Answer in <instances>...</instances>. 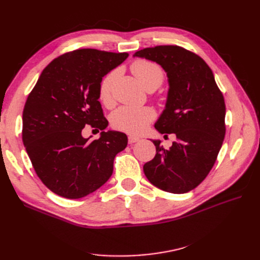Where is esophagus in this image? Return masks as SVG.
<instances>
[{
    "mask_svg": "<svg viewBox=\"0 0 260 260\" xmlns=\"http://www.w3.org/2000/svg\"><path fill=\"white\" fill-rule=\"evenodd\" d=\"M138 141H140V138H138V137H133V136H129V138H128V142H129V144H132V143H136V142H138Z\"/></svg>",
    "mask_w": 260,
    "mask_h": 260,
    "instance_id": "esophagus-1",
    "label": "esophagus"
}]
</instances>
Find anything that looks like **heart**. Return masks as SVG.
I'll return each instance as SVG.
<instances>
[{
  "instance_id": "b5f03b06",
  "label": "heart",
  "mask_w": 260,
  "mask_h": 260,
  "mask_svg": "<svg viewBox=\"0 0 260 260\" xmlns=\"http://www.w3.org/2000/svg\"><path fill=\"white\" fill-rule=\"evenodd\" d=\"M131 70L139 81L146 90H156L164 81V70L154 61L147 59H137L131 64ZM117 70L108 73L101 80L99 86V96L103 103H109L112 100V92ZM155 118V112L151 107H135V106H120L112 115L113 127L130 133V135H140L143 132L149 122Z\"/></svg>"
}]
</instances>
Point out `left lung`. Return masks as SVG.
<instances>
[{"label": "left lung", "instance_id": "1", "mask_svg": "<svg viewBox=\"0 0 260 260\" xmlns=\"http://www.w3.org/2000/svg\"><path fill=\"white\" fill-rule=\"evenodd\" d=\"M133 57L155 61L166 72V106L155 128L177 137L169 149L160 146L159 140H152L156 155L143 171L160 190L186 193L207 177L221 148L225 135L223 95L205 60L181 46L146 48Z\"/></svg>", "mask_w": 260, "mask_h": 260}]
</instances>
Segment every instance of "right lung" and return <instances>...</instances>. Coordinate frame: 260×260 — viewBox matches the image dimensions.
<instances>
[{
    "label": "right lung",
    "instance_id": "obj_1",
    "mask_svg": "<svg viewBox=\"0 0 260 260\" xmlns=\"http://www.w3.org/2000/svg\"><path fill=\"white\" fill-rule=\"evenodd\" d=\"M128 53L81 49L60 55L46 66L22 112V142L46 187L76 200L96 191L111 178L114 159L128 144L108 121L99 102L103 77ZM90 124L102 130L98 140L82 137Z\"/></svg>",
    "mask_w": 260,
    "mask_h": 260
}]
</instances>
